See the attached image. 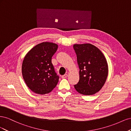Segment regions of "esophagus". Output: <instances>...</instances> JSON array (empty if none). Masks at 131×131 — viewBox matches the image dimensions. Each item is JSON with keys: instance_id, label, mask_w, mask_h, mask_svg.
Segmentation results:
<instances>
[{"instance_id": "1", "label": "esophagus", "mask_w": 131, "mask_h": 131, "mask_svg": "<svg viewBox=\"0 0 131 131\" xmlns=\"http://www.w3.org/2000/svg\"><path fill=\"white\" fill-rule=\"evenodd\" d=\"M67 77H68V75H67V74H64V75H62V78L64 79V78H67Z\"/></svg>"}]
</instances>
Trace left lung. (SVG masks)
<instances>
[{
    "mask_svg": "<svg viewBox=\"0 0 131 131\" xmlns=\"http://www.w3.org/2000/svg\"><path fill=\"white\" fill-rule=\"evenodd\" d=\"M80 69L79 81L74 88L79 93L86 96L100 91L108 74L106 58L101 51L91 43L74 44Z\"/></svg>",
    "mask_w": 131,
    "mask_h": 131,
    "instance_id": "obj_1",
    "label": "left lung"
}]
</instances>
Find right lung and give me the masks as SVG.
<instances>
[{
  "instance_id": "obj_1",
  "label": "right lung",
  "mask_w": 131,
  "mask_h": 131,
  "mask_svg": "<svg viewBox=\"0 0 131 131\" xmlns=\"http://www.w3.org/2000/svg\"><path fill=\"white\" fill-rule=\"evenodd\" d=\"M58 45L43 42L33 47L25 56L22 66L23 78L33 92L45 94L52 91L59 80L51 62Z\"/></svg>"
}]
</instances>
